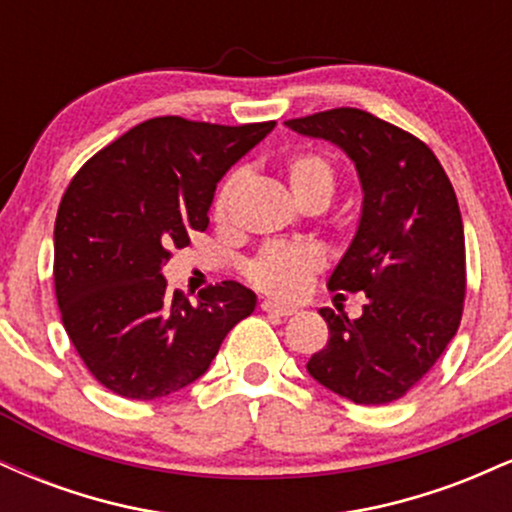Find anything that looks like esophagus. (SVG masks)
I'll use <instances>...</instances> for the list:
<instances>
[{
  "mask_svg": "<svg viewBox=\"0 0 512 512\" xmlns=\"http://www.w3.org/2000/svg\"><path fill=\"white\" fill-rule=\"evenodd\" d=\"M260 308L264 310V313L281 315V317H289V315L296 313V308H291V305H281V303H276V301H262Z\"/></svg>",
  "mask_w": 512,
  "mask_h": 512,
  "instance_id": "obj_1",
  "label": "esophagus"
}]
</instances>
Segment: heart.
I'll return each mask as SVG.
<instances>
[{
	"label": "heart",
	"instance_id": "obj_1",
	"mask_svg": "<svg viewBox=\"0 0 512 512\" xmlns=\"http://www.w3.org/2000/svg\"><path fill=\"white\" fill-rule=\"evenodd\" d=\"M286 178H289V185L298 202H308V199L315 197L330 202L334 187H337V170H334L330 156L313 149L298 151L286 161ZM236 187L238 173H233L216 190L211 214L219 223L228 219ZM322 264H325V257L315 245L269 243L248 262L245 276L260 291L289 301V298H298L308 289L310 279H313L315 272H320Z\"/></svg>",
	"mask_w": 512,
	"mask_h": 512
}]
</instances>
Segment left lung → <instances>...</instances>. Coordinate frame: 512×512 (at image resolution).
<instances>
[{
	"label": "left lung",
	"instance_id": "8db88e82",
	"mask_svg": "<svg viewBox=\"0 0 512 512\" xmlns=\"http://www.w3.org/2000/svg\"><path fill=\"white\" fill-rule=\"evenodd\" d=\"M286 127L344 149L363 187L358 231L327 286L368 301L356 320L320 310L330 342L308 373L354 404L395 402L433 368L462 320L467 262L452 182L419 137L366 110L334 108Z\"/></svg>",
	"mask_w": 512,
	"mask_h": 512
}]
</instances>
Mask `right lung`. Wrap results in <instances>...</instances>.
<instances>
[{"label": "right lung", "instance_id": "add662e5", "mask_svg": "<svg viewBox=\"0 0 512 512\" xmlns=\"http://www.w3.org/2000/svg\"><path fill=\"white\" fill-rule=\"evenodd\" d=\"M276 122L211 125L154 117L91 156L55 221V293L93 378L127 399H158L207 373L226 334L255 310L238 281L190 303L166 289L170 248L207 231L216 182Z\"/></svg>", "mask_w": 512, "mask_h": 512}]
</instances>
